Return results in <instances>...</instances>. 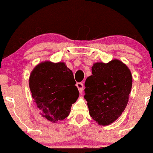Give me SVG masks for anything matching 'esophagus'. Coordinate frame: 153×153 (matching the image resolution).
<instances>
[{"mask_svg":"<svg viewBox=\"0 0 153 153\" xmlns=\"http://www.w3.org/2000/svg\"><path fill=\"white\" fill-rule=\"evenodd\" d=\"M76 86L78 88L79 92L82 93V90H83V83H82V82H77Z\"/></svg>","mask_w":153,"mask_h":153,"instance_id":"34e87169","label":"esophagus"}]
</instances>
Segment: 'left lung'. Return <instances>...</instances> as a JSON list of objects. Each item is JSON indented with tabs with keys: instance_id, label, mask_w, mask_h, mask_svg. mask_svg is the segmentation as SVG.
Listing matches in <instances>:
<instances>
[{
	"instance_id": "1",
	"label": "left lung",
	"mask_w": 153,
	"mask_h": 153,
	"mask_svg": "<svg viewBox=\"0 0 153 153\" xmlns=\"http://www.w3.org/2000/svg\"><path fill=\"white\" fill-rule=\"evenodd\" d=\"M92 75L85 82V96L89 114L100 125L111 124L127 106L132 85V76L125 64L118 59L96 62Z\"/></svg>"
}]
</instances>
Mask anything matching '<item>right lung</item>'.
<instances>
[{
    "instance_id": "right-lung-1",
    "label": "right lung",
    "mask_w": 153,
    "mask_h": 153,
    "mask_svg": "<svg viewBox=\"0 0 153 153\" xmlns=\"http://www.w3.org/2000/svg\"><path fill=\"white\" fill-rule=\"evenodd\" d=\"M73 72L64 62H44L29 77V88L40 114L52 122L68 117L79 96Z\"/></svg>"
}]
</instances>
